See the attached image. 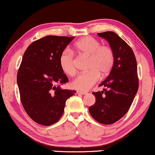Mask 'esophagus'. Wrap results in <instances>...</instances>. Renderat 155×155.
<instances>
[{"label": "esophagus", "instance_id": "obj_1", "mask_svg": "<svg viewBox=\"0 0 155 155\" xmlns=\"http://www.w3.org/2000/svg\"><path fill=\"white\" fill-rule=\"evenodd\" d=\"M77 94H79V95H86L87 93L86 92H82V91H77Z\"/></svg>", "mask_w": 155, "mask_h": 155}]
</instances>
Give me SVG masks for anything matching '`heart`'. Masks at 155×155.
I'll list each match as a JSON object with an SVG mask.
<instances>
[{
  "label": "heart",
  "instance_id": "1",
  "mask_svg": "<svg viewBox=\"0 0 155 155\" xmlns=\"http://www.w3.org/2000/svg\"><path fill=\"white\" fill-rule=\"evenodd\" d=\"M76 52L81 56L88 57V71L79 74L71 82L72 87L87 91L95 84L100 79V74H109L114 64V52L108 45H101L98 40L91 36L84 37L74 44ZM59 65L62 71L68 76L76 74V59L69 49H64L59 58Z\"/></svg>",
  "mask_w": 155,
  "mask_h": 155
}]
</instances>
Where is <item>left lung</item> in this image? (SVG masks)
Listing matches in <instances>:
<instances>
[{
  "label": "left lung",
  "instance_id": "8db88e82",
  "mask_svg": "<svg viewBox=\"0 0 155 155\" xmlns=\"http://www.w3.org/2000/svg\"><path fill=\"white\" fill-rule=\"evenodd\" d=\"M97 35L108 41L115 60L109 75L99 84L106 88L104 91L92 92L95 103L89 111L97 122L111 124L128 111L138 91L137 63L133 49L117 33L106 31Z\"/></svg>",
  "mask_w": 155,
  "mask_h": 155
}]
</instances>
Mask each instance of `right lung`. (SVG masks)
Here are the masks:
<instances>
[{"label":"right lung","instance_id":"add662e5","mask_svg":"<svg viewBox=\"0 0 155 155\" xmlns=\"http://www.w3.org/2000/svg\"><path fill=\"white\" fill-rule=\"evenodd\" d=\"M74 37L47 35L27 48L17 73L20 100L28 116L45 126L63 115L67 99L76 90H63L68 81L59 65L61 52Z\"/></svg>","mask_w":155,"mask_h":155}]
</instances>
